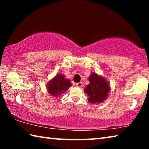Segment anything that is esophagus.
Segmentation results:
<instances>
[{
  "label": "esophagus",
  "mask_w": 149,
  "mask_h": 149,
  "mask_svg": "<svg viewBox=\"0 0 149 149\" xmlns=\"http://www.w3.org/2000/svg\"><path fill=\"white\" fill-rule=\"evenodd\" d=\"M75 86L77 87H81L83 86V84L81 82H79V83H77L76 84H75Z\"/></svg>",
  "instance_id": "obj_1"
}]
</instances>
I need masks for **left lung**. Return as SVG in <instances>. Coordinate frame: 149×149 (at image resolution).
I'll list each match as a JSON object with an SVG mask.
<instances>
[{
	"label": "left lung",
	"mask_w": 149,
	"mask_h": 149,
	"mask_svg": "<svg viewBox=\"0 0 149 149\" xmlns=\"http://www.w3.org/2000/svg\"><path fill=\"white\" fill-rule=\"evenodd\" d=\"M89 84L85 88V93L88 95V102L92 104H99L104 102L110 91V84L102 75L93 72L89 77Z\"/></svg>",
	"instance_id": "8db88e82"
}]
</instances>
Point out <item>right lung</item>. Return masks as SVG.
I'll return each mask as SVG.
<instances>
[{"label":"right lung","instance_id":"1","mask_svg":"<svg viewBox=\"0 0 149 149\" xmlns=\"http://www.w3.org/2000/svg\"><path fill=\"white\" fill-rule=\"evenodd\" d=\"M71 86L70 80L65 77L63 74H60L49 81L47 85V89L52 97L58 98Z\"/></svg>","mask_w":149,"mask_h":149}]
</instances>
